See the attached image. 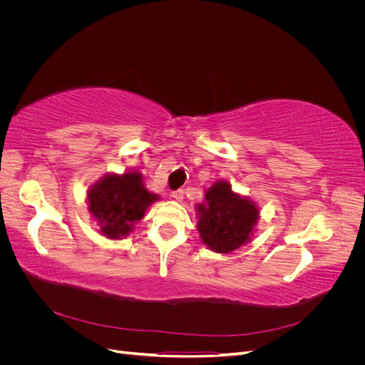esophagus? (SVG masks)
<instances>
[{"label": "esophagus", "instance_id": "esophagus-1", "mask_svg": "<svg viewBox=\"0 0 365 365\" xmlns=\"http://www.w3.org/2000/svg\"><path fill=\"white\" fill-rule=\"evenodd\" d=\"M175 201H178V202H181L182 201V197H184V192L182 190H175V192H172V195H170Z\"/></svg>", "mask_w": 365, "mask_h": 365}]
</instances>
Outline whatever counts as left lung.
<instances>
[{
	"label": "left lung",
	"instance_id": "obj_1",
	"mask_svg": "<svg viewBox=\"0 0 365 365\" xmlns=\"http://www.w3.org/2000/svg\"><path fill=\"white\" fill-rule=\"evenodd\" d=\"M197 231L202 244L215 252L228 254L251 242L260 219L259 205L236 193L225 180H217L196 204Z\"/></svg>",
	"mask_w": 365,
	"mask_h": 365
}]
</instances>
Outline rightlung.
I'll return each instance as SVG.
<instances>
[{
  "mask_svg": "<svg viewBox=\"0 0 365 365\" xmlns=\"http://www.w3.org/2000/svg\"><path fill=\"white\" fill-rule=\"evenodd\" d=\"M157 193L146 189L145 178L137 169L123 173L108 172L88 187V213L98 231L111 240L128 237L134 225L145 217L146 210L160 201Z\"/></svg>",
  "mask_w": 365,
  "mask_h": 365,
  "instance_id": "obj_1",
  "label": "right lung"
}]
</instances>
